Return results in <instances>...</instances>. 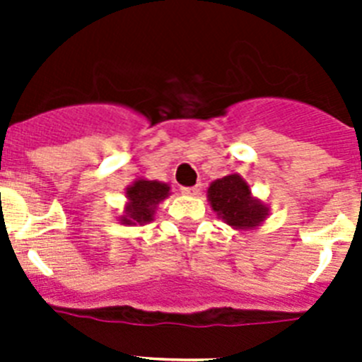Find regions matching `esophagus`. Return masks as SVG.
I'll return each mask as SVG.
<instances>
[{
  "label": "esophagus",
  "instance_id": "esophagus-1",
  "mask_svg": "<svg viewBox=\"0 0 362 362\" xmlns=\"http://www.w3.org/2000/svg\"><path fill=\"white\" fill-rule=\"evenodd\" d=\"M181 192L187 194V196H197V194L201 192V185H196V187H183L181 188Z\"/></svg>",
  "mask_w": 362,
  "mask_h": 362
}]
</instances>
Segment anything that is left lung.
<instances>
[{
    "label": "left lung",
    "mask_w": 362,
    "mask_h": 362,
    "mask_svg": "<svg viewBox=\"0 0 362 362\" xmlns=\"http://www.w3.org/2000/svg\"><path fill=\"white\" fill-rule=\"evenodd\" d=\"M214 212L235 230H252L267 219L268 206L252 197L248 183L239 174L216 179L209 187Z\"/></svg>",
    "instance_id": "8db88e82"
}]
</instances>
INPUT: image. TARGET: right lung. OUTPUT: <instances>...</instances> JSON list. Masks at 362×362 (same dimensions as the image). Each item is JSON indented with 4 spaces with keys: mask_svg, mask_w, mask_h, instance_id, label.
<instances>
[{
    "mask_svg": "<svg viewBox=\"0 0 362 362\" xmlns=\"http://www.w3.org/2000/svg\"><path fill=\"white\" fill-rule=\"evenodd\" d=\"M170 187L159 181H148V179H136L129 188H127V206H124V216L119 217L123 225H146L153 221L156 209L163 199L168 197Z\"/></svg>",
    "mask_w": 362,
    "mask_h": 362,
    "instance_id": "right-lung-1",
    "label": "right lung"
}]
</instances>
